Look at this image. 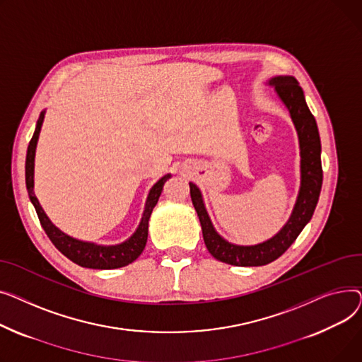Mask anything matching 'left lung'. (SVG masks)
<instances>
[{
    "label": "left lung",
    "instance_id": "8db88e82",
    "mask_svg": "<svg viewBox=\"0 0 362 362\" xmlns=\"http://www.w3.org/2000/svg\"><path fill=\"white\" fill-rule=\"evenodd\" d=\"M267 84L274 88L276 95L289 111L300 143L301 184L288 222L276 235L260 244H232L216 232L209 218L200 188L194 182H189L191 200L200 219L203 240L209 252L216 260L232 266H264L281 257L313 218L322 191L323 169L320 134H318L315 118L307 106L300 83L292 76H276L272 77Z\"/></svg>",
    "mask_w": 362,
    "mask_h": 362
}]
</instances>
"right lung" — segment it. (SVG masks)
Masks as SVG:
<instances>
[{
  "label": "right lung",
  "mask_w": 362,
  "mask_h": 362,
  "mask_svg": "<svg viewBox=\"0 0 362 362\" xmlns=\"http://www.w3.org/2000/svg\"><path fill=\"white\" fill-rule=\"evenodd\" d=\"M44 118H45V111H42L39 115V119L36 122L33 137L28 146V155H26V187H28L29 199H30L32 204L35 206V210H36L42 228H44V230L47 232V235L49 237L52 244L64 254V256L81 267L110 270V269L124 267L127 264L133 263L143 252V250L146 247L147 232H148V219H151L153 207L156 206V203L160 197L163 184L169 178H171V174L163 175L151 188V191H148L141 221H140L136 232L129 240H125L124 243L115 244V245H100L96 243L81 241L74 237H70L66 232H62L59 228H57L51 222V219L45 214V210L42 209V206L39 204V200L36 199L35 191H33V187H35V180H33V177H35V153H36V146H37V139H39L42 124H44Z\"/></svg>",
  "instance_id": "right-lung-1"
}]
</instances>
